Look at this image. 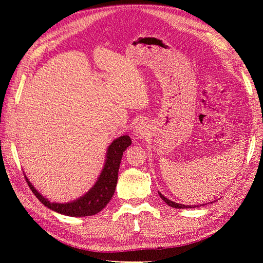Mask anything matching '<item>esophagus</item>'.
Returning a JSON list of instances; mask_svg holds the SVG:
<instances>
[{
  "instance_id": "34e87169",
  "label": "esophagus",
  "mask_w": 263,
  "mask_h": 263,
  "mask_svg": "<svg viewBox=\"0 0 263 263\" xmlns=\"http://www.w3.org/2000/svg\"><path fill=\"white\" fill-rule=\"evenodd\" d=\"M147 128H146V126H145V124H142V123H140V124H137V126H136V130H135V135H136V136L138 137V138H140V137H142L144 136V135L146 134V130Z\"/></svg>"
}]
</instances>
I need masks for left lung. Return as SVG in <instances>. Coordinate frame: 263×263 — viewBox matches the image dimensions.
<instances>
[{"label":"left lung","instance_id":"1","mask_svg":"<svg viewBox=\"0 0 263 263\" xmlns=\"http://www.w3.org/2000/svg\"><path fill=\"white\" fill-rule=\"evenodd\" d=\"M159 193V195H160V197L162 198V200L168 204L169 206H171V208H174V209H194V208H198V205L197 206H193V205H183V204H179V203H176V202H172V201H170V200H168V198H166L165 196H163L160 192H158ZM204 205V204H203Z\"/></svg>","mask_w":263,"mask_h":263}]
</instances>
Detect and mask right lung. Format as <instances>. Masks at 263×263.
Segmentation results:
<instances>
[{
    "label": "right lung",
    "mask_w": 263,
    "mask_h": 263,
    "mask_svg": "<svg viewBox=\"0 0 263 263\" xmlns=\"http://www.w3.org/2000/svg\"><path fill=\"white\" fill-rule=\"evenodd\" d=\"M130 137L124 135V136L116 138L108 146L106 160L98 181L95 182V184L90 189V191H87L83 196L79 197L76 201L63 204L52 203L39 193L34 185L31 184L30 181L25 177L26 182L28 183L31 192L35 194L38 200L51 211L72 217L92 216V215L98 214L104 209L114 195L118 179V169L122 161L123 153L127 147L130 146Z\"/></svg>",
    "instance_id": "right-lung-1"
}]
</instances>
